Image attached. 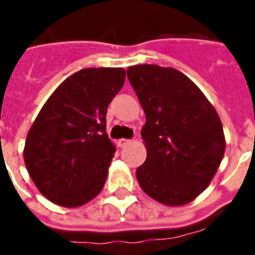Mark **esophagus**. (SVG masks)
<instances>
[{"instance_id": "34e87169", "label": "esophagus", "mask_w": 255, "mask_h": 255, "mask_svg": "<svg viewBox=\"0 0 255 255\" xmlns=\"http://www.w3.org/2000/svg\"><path fill=\"white\" fill-rule=\"evenodd\" d=\"M131 143V140L128 139H120L119 141H118V144H119V147H126L127 144Z\"/></svg>"}]
</instances>
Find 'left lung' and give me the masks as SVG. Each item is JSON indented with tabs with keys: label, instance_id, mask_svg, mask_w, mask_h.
Listing matches in <instances>:
<instances>
[{
	"label": "left lung",
	"instance_id": "8db88e82",
	"mask_svg": "<svg viewBox=\"0 0 255 255\" xmlns=\"http://www.w3.org/2000/svg\"><path fill=\"white\" fill-rule=\"evenodd\" d=\"M127 75L147 119L141 128L147 159L136 170L137 181L163 205H186L208 188L225 153L220 116L178 70L137 65Z\"/></svg>",
	"mask_w": 255,
	"mask_h": 255
}]
</instances>
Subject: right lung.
<instances>
[{"label":"right lung","instance_id":"1","mask_svg":"<svg viewBox=\"0 0 255 255\" xmlns=\"http://www.w3.org/2000/svg\"><path fill=\"white\" fill-rule=\"evenodd\" d=\"M122 67L83 69L51 94L29 129L26 169L49 201L78 208L102 192L116 151L106 132L108 104L123 87Z\"/></svg>","mask_w":255,"mask_h":255}]
</instances>
